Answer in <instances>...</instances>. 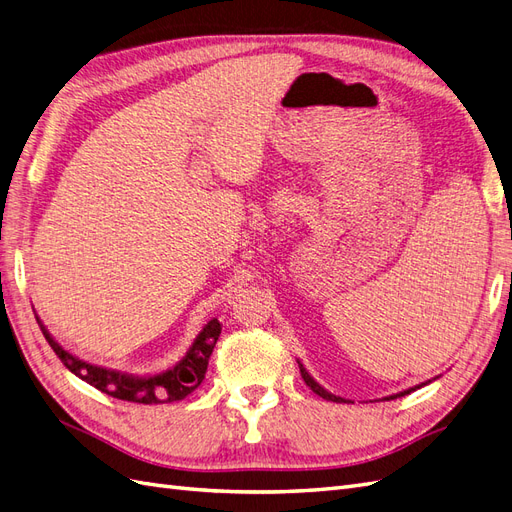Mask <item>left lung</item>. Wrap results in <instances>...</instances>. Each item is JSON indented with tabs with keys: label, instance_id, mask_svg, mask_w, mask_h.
I'll use <instances>...</instances> for the list:
<instances>
[{
	"label": "left lung",
	"instance_id": "left-lung-1",
	"mask_svg": "<svg viewBox=\"0 0 512 512\" xmlns=\"http://www.w3.org/2000/svg\"><path fill=\"white\" fill-rule=\"evenodd\" d=\"M299 369H301V376H303L305 384H307V386H309V389H312V391H314L316 395H320L322 399H329V401H337V404H344V399H342V397H337V395H331L329 391H324V389H322V386H320V384H318V382H316V380H314L312 376H309V374H307V371H305V367H303L301 363H299ZM408 393H410V391H404V393H399V395H395V397H401V395H408ZM395 397H393V399H395Z\"/></svg>",
	"mask_w": 512,
	"mask_h": 512
}]
</instances>
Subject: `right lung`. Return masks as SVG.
Returning a JSON list of instances; mask_svg holds the SVG:
<instances>
[{
  "label": "right lung",
  "instance_id": "right-lung-1",
  "mask_svg": "<svg viewBox=\"0 0 512 512\" xmlns=\"http://www.w3.org/2000/svg\"><path fill=\"white\" fill-rule=\"evenodd\" d=\"M38 324L42 329V335L46 337V342H49V346L59 356L61 363H64L74 376H79L91 386H96L98 391L106 395L123 399V401H134V404H166V401H179L183 397H188L196 386L205 380L209 356L222 333L220 320L207 322V327L200 331L196 342L192 344L188 354L183 356V361L179 365L158 376L134 378V376H123V374H117V371L79 361L76 356H72L55 342L40 320Z\"/></svg>",
  "mask_w": 512,
  "mask_h": 512
}]
</instances>
